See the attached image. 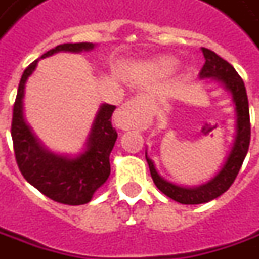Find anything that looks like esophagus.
I'll use <instances>...</instances> for the list:
<instances>
[{
	"label": "esophagus",
	"instance_id": "obj_1",
	"mask_svg": "<svg viewBox=\"0 0 259 259\" xmlns=\"http://www.w3.org/2000/svg\"><path fill=\"white\" fill-rule=\"evenodd\" d=\"M147 115V107L141 98H134L125 102L117 112L115 119L121 128H138L144 124Z\"/></svg>",
	"mask_w": 259,
	"mask_h": 259
}]
</instances>
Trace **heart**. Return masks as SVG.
I'll return each mask as SVG.
<instances>
[{"label": "heart", "mask_w": 259, "mask_h": 259, "mask_svg": "<svg viewBox=\"0 0 259 259\" xmlns=\"http://www.w3.org/2000/svg\"><path fill=\"white\" fill-rule=\"evenodd\" d=\"M154 67L159 71H164V72H168V71H172L175 68V60L174 58H168V57H164V58H159L154 62Z\"/></svg>", "instance_id": "1"}]
</instances>
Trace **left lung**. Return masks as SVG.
Segmentation results:
<instances>
[{"label":"left lung","mask_w":259,"mask_h":259,"mask_svg":"<svg viewBox=\"0 0 259 259\" xmlns=\"http://www.w3.org/2000/svg\"><path fill=\"white\" fill-rule=\"evenodd\" d=\"M202 54L205 57V64L201 68L199 77L217 78V79L223 81L225 88H228L232 94L237 114H238L237 138H235L232 151H231L228 159L225 161L223 169L217 174L214 180H211L208 184L199 187V188H182V187L174 185L171 182L165 181L164 178H161L154 166V162L145 155L148 166H150L151 177H152L154 184L157 185L158 190L177 202L187 204V205L208 202L211 199L218 198L230 188L242 166V162H244L248 148H249V140H251L249 107H248L247 90H245L242 78L239 77L238 72L235 71V68L230 62L223 60L214 51H211L208 48H202Z\"/></svg>","instance_id":"obj_1"}]
</instances>
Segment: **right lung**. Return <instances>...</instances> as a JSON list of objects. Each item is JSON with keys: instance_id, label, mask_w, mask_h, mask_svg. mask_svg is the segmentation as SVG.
Here are the masks:
<instances>
[{"instance_id": "obj_1", "label": "right lung", "mask_w": 259, "mask_h": 259, "mask_svg": "<svg viewBox=\"0 0 259 259\" xmlns=\"http://www.w3.org/2000/svg\"><path fill=\"white\" fill-rule=\"evenodd\" d=\"M93 47V42L62 44L47 51L41 58L58 51L77 53L81 50H91ZM36 62L38 60L31 62L24 71L14 102L11 137L15 161L24 178L45 197L60 204L82 205L91 201L94 192L107 181L111 172L109 154L118 137L111 124L115 105L105 104L101 107L88 138V150L82 157L71 159L55 155L38 141L22 114L25 81L35 69Z\"/></svg>"}]
</instances>
